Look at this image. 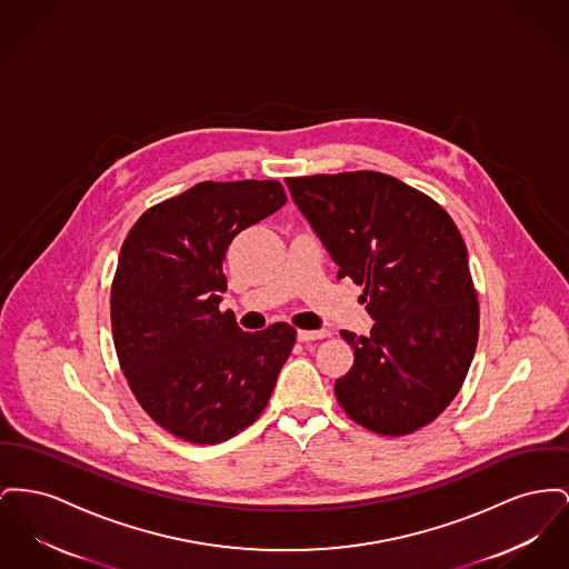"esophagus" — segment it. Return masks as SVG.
<instances>
[{
    "mask_svg": "<svg viewBox=\"0 0 569 569\" xmlns=\"http://www.w3.org/2000/svg\"><path fill=\"white\" fill-rule=\"evenodd\" d=\"M329 331L327 329H322V331H299L297 337H299V341H318V339H325V337H329Z\"/></svg>",
    "mask_w": 569,
    "mask_h": 569,
    "instance_id": "1",
    "label": "esophagus"
}]
</instances>
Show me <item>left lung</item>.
Wrapping results in <instances>:
<instances>
[{
	"label": "left lung",
	"mask_w": 569,
	"mask_h": 569,
	"mask_svg": "<svg viewBox=\"0 0 569 569\" xmlns=\"http://www.w3.org/2000/svg\"><path fill=\"white\" fill-rule=\"evenodd\" d=\"M286 184L337 277L366 286L373 318L368 337L341 331L355 363L335 380L339 406L376 435L417 432L458 396L477 348L479 305L462 236L442 206L380 171Z\"/></svg>",
	"instance_id": "left-lung-1"
}]
</instances>
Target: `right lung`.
<instances>
[{
	"label": "right lung",
	"mask_w": 569,
	"mask_h": 569,
	"mask_svg": "<svg viewBox=\"0 0 569 569\" xmlns=\"http://www.w3.org/2000/svg\"><path fill=\"white\" fill-rule=\"evenodd\" d=\"M286 201L277 180H206L146 210L127 236L113 346L134 398L169 435L223 442L267 408L297 331L277 322L244 333L219 302L230 242Z\"/></svg>",
	"instance_id": "1"
}]
</instances>
